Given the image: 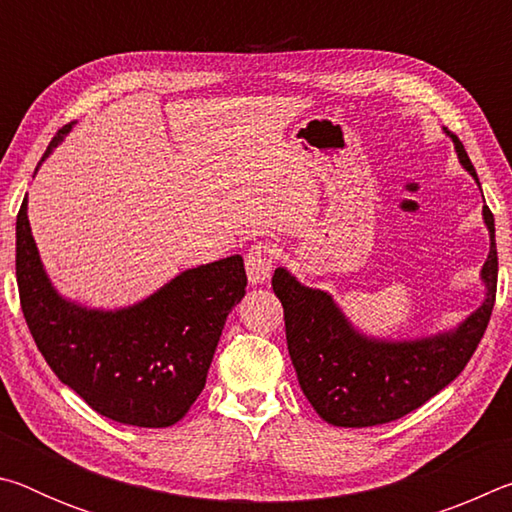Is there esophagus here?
Instances as JSON below:
<instances>
[{
  "label": "esophagus",
  "instance_id": "1",
  "mask_svg": "<svg viewBox=\"0 0 512 512\" xmlns=\"http://www.w3.org/2000/svg\"><path fill=\"white\" fill-rule=\"evenodd\" d=\"M277 246L271 241H257L246 253V273L250 284H264L273 271Z\"/></svg>",
  "mask_w": 512,
  "mask_h": 512
}]
</instances>
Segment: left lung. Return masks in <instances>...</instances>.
<instances>
[{
    "instance_id": "1",
    "label": "left lung",
    "mask_w": 512,
    "mask_h": 512,
    "mask_svg": "<svg viewBox=\"0 0 512 512\" xmlns=\"http://www.w3.org/2000/svg\"><path fill=\"white\" fill-rule=\"evenodd\" d=\"M458 162L481 187L456 135ZM490 253L481 268L485 298L463 323L413 341L359 332L327 291L311 289L275 268L273 291L284 307L287 345L309 404L334 427H375L422 406L461 375L483 339L497 296L495 216L483 205Z\"/></svg>"
}]
</instances>
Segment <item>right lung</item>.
Returning <instances> with one entry per match:
<instances>
[{
    "instance_id": "1",
    "label": "right lung",
    "mask_w": 512,
    "mask_h": 512,
    "mask_svg": "<svg viewBox=\"0 0 512 512\" xmlns=\"http://www.w3.org/2000/svg\"><path fill=\"white\" fill-rule=\"evenodd\" d=\"M74 124L60 128L40 164ZM15 275L33 341L56 377L97 413L146 429L183 420L201 395L225 318L248 282L244 259L232 255L187 268L131 307L67 300L42 266L27 196L15 223Z\"/></svg>"
}]
</instances>
